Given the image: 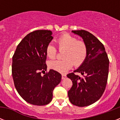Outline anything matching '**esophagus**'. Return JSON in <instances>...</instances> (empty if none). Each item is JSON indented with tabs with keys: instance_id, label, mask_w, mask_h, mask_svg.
<instances>
[{
	"instance_id": "obj_1",
	"label": "esophagus",
	"mask_w": 120,
	"mask_h": 120,
	"mask_svg": "<svg viewBox=\"0 0 120 120\" xmlns=\"http://www.w3.org/2000/svg\"><path fill=\"white\" fill-rule=\"evenodd\" d=\"M67 77V76H66V75H65V74H63V75H62V80H64V79H65Z\"/></svg>"
}]
</instances>
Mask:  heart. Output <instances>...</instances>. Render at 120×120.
<instances>
[{
  "label": "heart",
  "mask_w": 120,
  "mask_h": 120,
  "mask_svg": "<svg viewBox=\"0 0 120 120\" xmlns=\"http://www.w3.org/2000/svg\"><path fill=\"white\" fill-rule=\"evenodd\" d=\"M59 50H63L62 60H52L49 63L51 69L59 73H65L73 65L78 67L82 65L88 55L87 45L82 40H78L75 37L68 34H64L59 37L56 41ZM45 52L50 59L56 57L57 50L52 44L46 47Z\"/></svg>",
  "instance_id": "1"
}]
</instances>
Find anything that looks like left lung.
Returning <instances> with one entry per match:
<instances>
[{
	"label": "left lung",
	"mask_w": 120,
	"mask_h": 120,
	"mask_svg": "<svg viewBox=\"0 0 120 120\" xmlns=\"http://www.w3.org/2000/svg\"><path fill=\"white\" fill-rule=\"evenodd\" d=\"M72 32L83 39L87 45L88 55L78 69L67 75L73 83L68 95L72 104L83 107L93 104L102 96L108 80L109 59L104 45L91 33L84 30ZM75 73H80L83 77Z\"/></svg>",
	"instance_id": "8db88e82"
}]
</instances>
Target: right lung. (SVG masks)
<instances>
[{
  "instance_id": "right-lung-1",
  "label": "right lung",
  "mask_w": 120,
  "mask_h": 120,
  "mask_svg": "<svg viewBox=\"0 0 120 120\" xmlns=\"http://www.w3.org/2000/svg\"><path fill=\"white\" fill-rule=\"evenodd\" d=\"M52 32L38 30L27 35L17 45L12 57V74L14 85L20 97L27 103L42 106L52 100L53 90L60 83L62 75L45 64L46 47L52 40Z\"/></svg>"
}]
</instances>
